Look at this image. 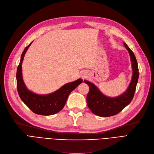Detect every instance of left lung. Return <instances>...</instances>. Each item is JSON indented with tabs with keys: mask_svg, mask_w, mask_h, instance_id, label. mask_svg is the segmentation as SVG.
<instances>
[{
	"mask_svg": "<svg viewBox=\"0 0 154 154\" xmlns=\"http://www.w3.org/2000/svg\"><path fill=\"white\" fill-rule=\"evenodd\" d=\"M124 45L130 54L133 76L130 85L123 94L116 97H107L104 95L94 84L84 80L90 88L87 97V105L92 113L98 116L109 117L118 114L131 102L134 97L139 76L138 63L133 51L126 43H124Z\"/></svg>",
	"mask_w": 154,
	"mask_h": 154,
	"instance_id": "obj_1",
	"label": "left lung"
}]
</instances>
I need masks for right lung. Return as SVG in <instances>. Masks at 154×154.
<instances>
[{"instance_id":"obj_1","label":"right lung","mask_w":154,"mask_h":154,"mask_svg":"<svg viewBox=\"0 0 154 154\" xmlns=\"http://www.w3.org/2000/svg\"><path fill=\"white\" fill-rule=\"evenodd\" d=\"M32 42L24 48L17 67L16 73L17 92L22 101L34 113L43 116L53 115L63 109L71 92L82 83L83 79H78L75 82L66 83L59 90L50 94L38 95L29 91L23 82L22 63L24 54Z\"/></svg>"}]
</instances>
